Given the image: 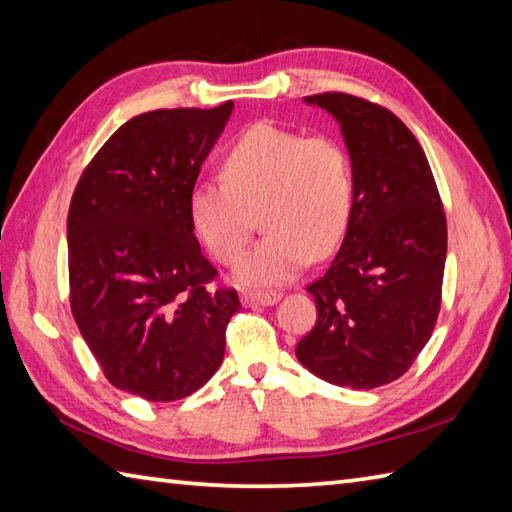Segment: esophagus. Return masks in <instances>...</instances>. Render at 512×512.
I'll return each instance as SVG.
<instances>
[{"mask_svg": "<svg viewBox=\"0 0 512 512\" xmlns=\"http://www.w3.org/2000/svg\"><path fill=\"white\" fill-rule=\"evenodd\" d=\"M279 297V292L273 290H244L242 303L244 306H275Z\"/></svg>", "mask_w": 512, "mask_h": 512, "instance_id": "esophagus-1", "label": "esophagus"}]
</instances>
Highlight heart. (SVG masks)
I'll return each instance as SVG.
<instances>
[{
	"mask_svg": "<svg viewBox=\"0 0 512 512\" xmlns=\"http://www.w3.org/2000/svg\"><path fill=\"white\" fill-rule=\"evenodd\" d=\"M222 178L193 184L189 220L217 262L233 264L259 211L266 235L235 266L244 286L290 281L310 255H330L350 228L356 176L334 136L255 123L224 149Z\"/></svg>",
	"mask_w": 512,
	"mask_h": 512,
	"instance_id": "b5f03b06",
	"label": "heart"
}]
</instances>
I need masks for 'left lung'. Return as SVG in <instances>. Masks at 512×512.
<instances>
[{"instance_id":"8db88e82","label":"left lung","mask_w":512,"mask_h":512,"mask_svg":"<svg viewBox=\"0 0 512 512\" xmlns=\"http://www.w3.org/2000/svg\"><path fill=\"white\" fill-rule=\"evenodd\" d=\"M306 103L339 121L356 198L339 253L308 286L317 323L295 352L332 385L374 389L405 374L436 328L447 217L427 156L396 114L343 92Z\"/></svg>"}]
</instances>
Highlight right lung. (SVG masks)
<instances>
[{
	"label": "right lung",
	"instance_id": "add662e5",
	"mask_svg": "<svg viewBox=\"0 0 512 512\" xmlns=\"http://www.w3.org/2000/svg\"><path fill=\"white\" fill-rule=\"evenodd\" d=\"M233 112L134 116L83 169L68 211L70 308L105 378L151 402L191 396L224 358L237 290L209 284L189 191Z\"/></svg>",
	"mask_w": 512,
	"mask_h": 512
}]
</instances>
